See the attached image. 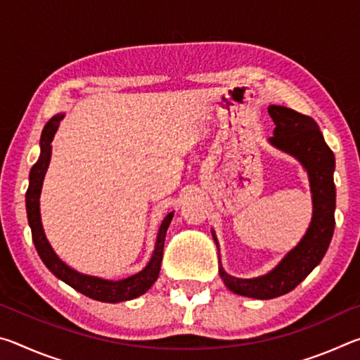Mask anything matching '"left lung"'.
<instances>
[{
	"instance_id": "obj_1",
	"label": "left lung",
	"mask_w": 360,
	"mask_h": 360,
	"mask_svg": "<svg viewBox=\"0 0 360 360\" xmlns=\"http://www.w3.org/2000/svg\"><path fill=\"white\" fill-rule=\"evenodd\" d=\"M268 112L276 124L275 136L270 138V143L298 158L307 168L314 210L311 224L302 241L268 275L240 279L227 275L219 265V275L231 292L260 300L284 295L295 289L324 257L335 229V155L326 144L319 125L313 117L290 108L271 105L268 106Z\"/></svg>"
}]
</instances>
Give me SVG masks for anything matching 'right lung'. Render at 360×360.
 Returning <instances> with one entry per match:
<instances>
[{"instance_id": "1", "label": "right lung", "mask_w": 360, "mask_h": 360, "mask_svg": "<svg viewBox=\"0 0 360 360\" xmlns=\"http://www.w3.org/2000/svg\"><path fill=\"white\" fill-rule=\"evenodd\" d=\"M62 117L63 115H56V117H52L46 124L41 135V155L38 158V162L33 165L32 172H30V186L27 191V216L30 227H32V236L36 251H38L39 257L53 275L58 279H62V281H65L68 285H71L72 289L81 292V294L94 298V300L109 303L131 300V298L143 295L144 292L157 281L162 266L167 230L173 219V212H169V214L163 219L160 230H158L154 255H152L149 265L146 266L143 271H139L138 275L122 279V281H106V279L81 275V273L71 270L68 265H65L63 262L57 257V254L52 251L51 245H49L44 230H42L39 214V195L42 179H44L49 160H51V143L53 133L57 131L58 122L62 120Z\"/></svg>"}]
</instances>
